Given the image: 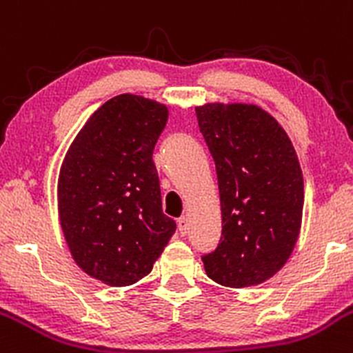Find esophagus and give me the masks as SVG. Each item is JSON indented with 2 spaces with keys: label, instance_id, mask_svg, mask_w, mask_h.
<instances>
[{
  "label": "esophagus",
  "instance_id": "obj_1",
  "mask_svg": "<svg viewBox=\"0 0 353 353\" xmlns=\"http://www.w3.org/2000/svg\"><path fill=\"white\" fill-rule=\"evenodd\" d=\"M177 225H179L181 235H186L188 230H189V220H188V216H181L179 220H177Z\"/></svg>",
  "mask_w": 353,
  "mask_h": 353
}]
</instances>
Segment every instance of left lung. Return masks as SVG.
<instances>
[{
  "mask_svg": "<svg viewBox=\"0 0 353 353\" xmlns=\"http://www.w3.org/2000/svg\"><path fill=\"white\" fill-rule=\"evenodd\" d=\"M199 132L216 165L221 239L203 255L210 279L248 288L288 262L304 205L301 165L288 133L255 105L196 106Z\"/></svg>",
  "mask_w": 353,
  "mask_h": 353,
  "instance_id": "obj_1",
  "label": "left lung"
}]
</instances>
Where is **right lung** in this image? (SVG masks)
<instances>
[{
	"label": "right lung",
	"instance_id": "1",
	"mask_svg": "<svg viewBox=\"0 0 353 353\" xmlns=\"http://www.w3.org/2000/svg\"><path fill=\"white\" fill-rule=\"evenodd\" d=\"M167 118L161 103L114 96L91 114L62 162L59 218L70 255L113 288L145 277L176 232L152 161Z\"/></svg>",
	"mask_w": 353,
	"mask_h": 353
}]
</instances>
